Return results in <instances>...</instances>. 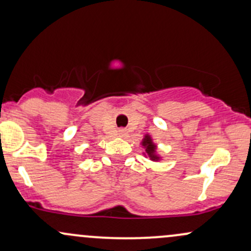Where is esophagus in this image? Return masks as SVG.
<instances>
[{
	"mask_svg": "<svg viewBox=\"0 0 251 251\" xmlns=\"http://www.w3.org/2000/svg\"><path fill=\"white\" fill-rule=\"evenodd\" d=\"M125 133H126L125 129H124V128H120V129H119V134L122 135V137H123V135H125Z\"/></svg>",
	"mask_w": 251,
	"mask_h": 251,
	"instance_id": "1",
	"label": "esophagus"
}]
</instances>
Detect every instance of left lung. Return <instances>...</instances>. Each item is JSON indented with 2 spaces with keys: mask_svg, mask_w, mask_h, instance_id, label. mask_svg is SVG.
<instances>
[{
  "mask_svg": "<svg viewBox=\"0 0 251 251\" xmlns=\"http://www.w3.org/2000/svg\"><path fill=\"white\" fill-rule=\"evenodd\" d=\"M143 145L145 147H146V152L147 154L150 155V158L152 160H156V155H154V152H155V145L152 143V140H151L150 137H146L144 139L143 141Z\"/></svg>",
  "mask_w": 251,
  "mask_h": 251,
  "instance_id": "left-lung-1",
  "label": "left lung"
}]
</instances>
